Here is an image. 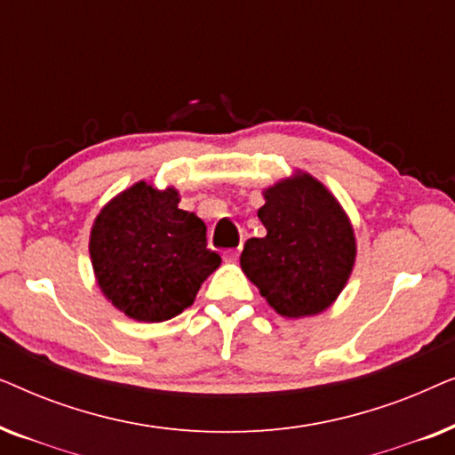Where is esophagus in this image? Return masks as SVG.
I'll use <instances>...</instances> for the list:
<instances>
[{"mask_svg": "<svg viewBox=\"0 0 455 455\" xmlns=\"http://www.w3.org/2000/svg\"><path fill=\"white\" fill-rule=\"evenodd\" d=\"M240 251H242V246L232 248V251H226V252H223V259H226L228 263H235V260H238V257H240Z\"/></svg>", "mask_w": 455, "mask_h": 455, "instance_id": "obj_1", "label": "esophagus"}]
</instances>
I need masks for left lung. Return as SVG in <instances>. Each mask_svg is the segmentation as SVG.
Segmentation results:
<instances>
[{"label": "left lung", "mask_w": 455, "mask_h": 455, "mask_svg": "<svg viewBox=\"0 0 455 455\" xmlns=\"http://www.w3.org/2000/svg\"><path fill=\"white\" fill-rule=\"evenodd\" d=\"M267 234L246 240L244 275L277 315H319L338 300L356 263V235L346 209L325 184L294 170L263 190Z\"/></svg>", "instance_id": "left-lung-1"}]
</instances>
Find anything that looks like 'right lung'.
Segmentation results:
<instances>
[{"instance_id":"right-lung-1","label":"right lung","mask_w":455,"mask_h":455,"mask_svg":"<svg viewBox=\"0 0 455 455\" xmlns=\"http://www.w3.org/2000/svg\"><path fill=\"white\" fill-rule=\"evenodd\" d=\"M173 186L136 182L103 204L89 252L101 294L130 319L161 323L192 307L204 279L221 265L207 248V226L180 209Z\"/></svg>"}]
</instances>
